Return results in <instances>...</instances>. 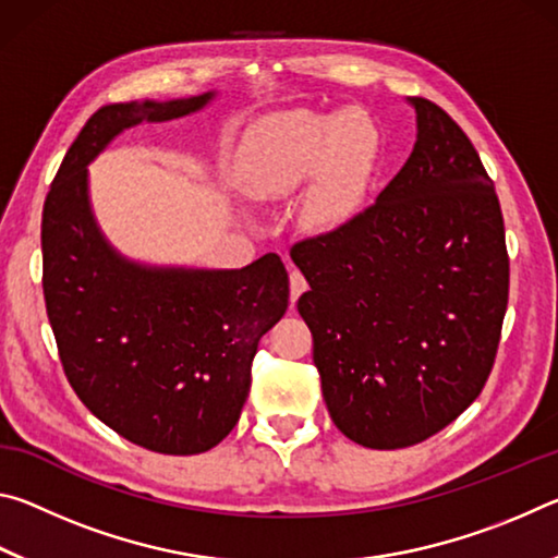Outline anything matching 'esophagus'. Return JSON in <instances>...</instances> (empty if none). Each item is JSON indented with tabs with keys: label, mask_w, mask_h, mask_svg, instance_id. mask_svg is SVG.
<instances>
[{
	"label": "esophagus",
	"mask_w": 558,
	"mask_h": 558,
	"mask_svg": "<svg viewBox=\"0 0 558 558\" xmlns=\"http://www.w3.org/2000/svg\"><path fill=\"white\" fill-rule=\"evenodd\" d=\"M305 290H307L305 276H302L300 270L292 268V270H290V302H292V305H295V300H298Z\"/></svg>",
	"instance_id": "34e87169"
}]
</instances>
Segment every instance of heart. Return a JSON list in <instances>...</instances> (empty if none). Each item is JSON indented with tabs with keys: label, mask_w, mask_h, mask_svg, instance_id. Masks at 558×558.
Wrapping results in <instances>:
<instances>
[{
	"label": "heart",
	"mask_w": 558,
	"mask_h": 558,
	"mask_svg": "<svg viewBox=\"0 0 558 558\" xmlns=\"http://www.w3.org/2000/svg\"><path fill=\"white\" fill-rule=\"evenodd\" d=\"M374 140L372 120L359 110L276 112L245 143V184L258 196H282L323 169L307 214L315 223H335L369 165Z\"/></svg>",
	"instance_id": "obj_1"
}]
</instances>
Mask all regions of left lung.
<instances>
[{
  "mask_svg": "<svg viewBox=\"0 0 558 558\" xmlns=\"http://www.w3.org/2000/svg\"><path fill=\"white\" fill-rule=\"evenodd\" d=\"M418 140L376 202L290 248L298 313L335 426L374 450L423 442L485 389L509 300L505 219L477 149L413 98Z\"/></svg>",
  "mask_w": 558,
  "mask_h": 558,
  "instance_id": "obj_1",
  "label": "left lung"
}]
</instances>
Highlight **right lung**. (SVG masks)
Masks as SVG:
<instances>
[{"label":"right lung","mask_w":558,"mask_h":558,"mask_svg":"<svg viewBox=\"0 0 558 558\" xmlns=\"http://www.w3.org/2000/svg\"><path fill=\"white\" fill-rule=\"evenodd\" d=\"M211 96L93 112L41 216V286L65 379L118 436L165 456L209 450L239 423L260 337L288 310V270L278 253L241 270L125 260L93 221L86 167L125 128L189 116Z\"/></svg>","instance_id":"obj_1"}]
</instances>
